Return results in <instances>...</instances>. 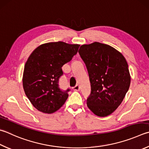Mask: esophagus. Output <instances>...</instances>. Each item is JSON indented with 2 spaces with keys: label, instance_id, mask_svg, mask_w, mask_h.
Returning a JSON list of instances; mask_svg holds the SVG:
<instances>
[{
  "label": "esophagus",
  "instance_id": "34e87169",
  "mask_svg": "<svg viewBox=\"0 0 149 149\" xmlns=\"http://www.w3.org/2000/svg\"><path fill=\"white\" fill-rule=\"evenodd\" d=\"M73 90L75 91H79L80 90V87L78 85H75L74 88H73Z\"/></svg>",
  "mask_w": 149,
  "mask_h": 149
}]
</instances>
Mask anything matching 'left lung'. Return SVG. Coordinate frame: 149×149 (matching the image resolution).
<instances>
[{
	"label": "left lung",
	"instance_id": "8db88e82",
	"mask_svg": "<svg viewBox=\"0 0 149 149\" xmlns=\"http://www.w3.org/2000/svg\"><path fill=\"white\" fill-rule=\"evenodd\" d=\"M78 52L90 79L88 109L98 117H107L117 109L129 89L131 77L128 63L119 51L100 42L82 45Z\"/></svg>",
	"mask_w": 149,
	"mask_h": 149
}]
</instances>
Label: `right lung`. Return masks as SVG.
Here are the masks:
<instances>
[{
    "label": "right lung",
    "mask_w": 149,
    "mask_h": 149,
    "mask_svg": "<svg viewBox=\"0 0 149 149\" xmlns=\"http://www.w3.org/2000/svg\"><path fill=\"white\" fill-rule=\"evenodd\" d=\"M79 46L63 42L45 43L29 56L23 71V86L30 102L39 111L51 114L66 101L70 89L61 90L58 79L63 74L62 67L72 60Z\"/></svg>",
    "instance_id": "1"
}]
</instances>
